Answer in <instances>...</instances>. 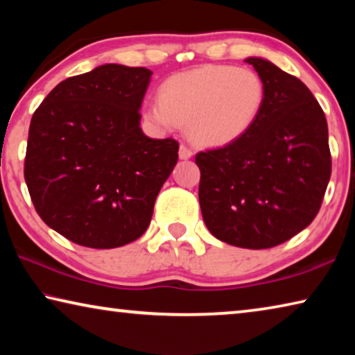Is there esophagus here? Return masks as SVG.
Masks as SVG:
<instances>
[{"instance_id":"1","label":"esophagus","mask_w":355,"mask_h":355,"mask_svg":"<svg viewBox=\"0 0 355 355\" xmlns=\"http://www.w3.org/2000/svg\"><path fill=\"white\" fill-rule=\"evenodd\" d=\"M178 155H180V158H182V159H189L194 153H192V150L188 146H186V144H182V146H180Z\"/></svg>"}]
</instances>
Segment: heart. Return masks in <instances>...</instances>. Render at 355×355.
<instances>
[{
    "instance_id": "heart-1",
    "label": "heart",
    "mask_w": 355,
    "mask_h": 355,
    "mask_svg": "<svg viewBox=\"0 0 355 355\" xmlns=\"http://www.w3.org/2000/svg\"><path fill=\"white\" fill-rule=\"evenodd\" d=\"M264 95V83L254 70L203 65L167 78L159 86L158 101L144 116L161 130L188 123L192 141L220 147L248 133L261 111Z\"/></svg>"
}]
</instances>
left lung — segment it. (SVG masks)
Returning a JSON list of instances; mask_svg holds the SVG:
<instances>
[{"label":"left lung","mask_w":355,"mask_h":355,"mask_svg":"<svg viewBox=\"0 0 355 355\" xmlns=\"http://www.w3.org/2000/svg\"><path fill=\"white\" fill-rule=\"evenodd\" d=\"M264 103L239 139L196 155L199 202L211 235L244 249L291 239L320 211L332 172L327 120L305 84L272 62L249 58Z\"/></svg>","instance_id":"1"}]
</instances>
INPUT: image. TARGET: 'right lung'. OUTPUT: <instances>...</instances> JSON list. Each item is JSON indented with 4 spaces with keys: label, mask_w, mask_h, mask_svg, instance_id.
Listing matches in <instances>:
<instances>
[{
    "label": "right lung",
    "mask_w": 355,
    "mask_h": 355,
    "mask_svg": "<svg viewBox=\"0 0 355 355\" xmlns=\"http://www.w3.org/2000/svg\"><path fill=\"white\" fill-rule=\"evenodd\" d=\"M152 71L105 64L59 83L29 125L25 180L35 211L71 243L112 249L144 235L178 161L141 130Z\"/></svg>",
    "instance_id": "add662e5"
}]
</instances>
